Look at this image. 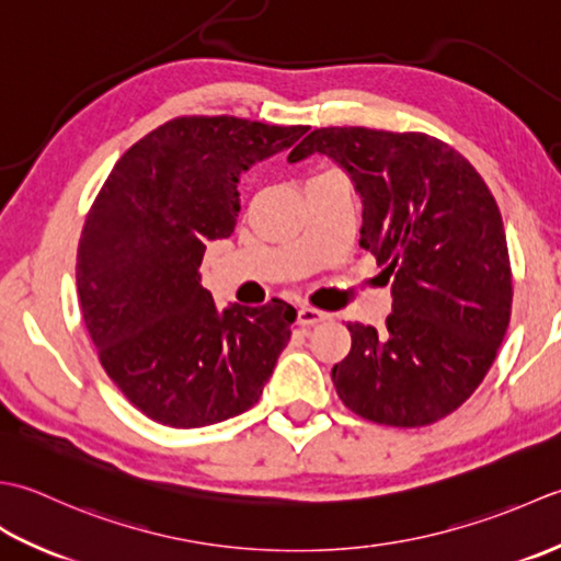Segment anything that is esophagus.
Instances as JSON below:
<instances>
[{"instance_id": "esophagus-1", "label": "esophagus", "mask_w": 561, "mask_h": 561, "mask_svg": "<svg viewBox=\"0 0 561 561\" xmlns=\"http://www.w3.org/2000/svg\"><path fill=\"white\" fill-rule=\"evenodd\" d=\"M324 319H329V314L317 310V307H302V310H297V324L300 327H314L319 322H324Z\"/></svg>"}]
</instances>
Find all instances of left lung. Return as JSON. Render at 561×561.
Masks as SVG:
<instances>
[{
  "mask_svg": "<svg viewBox=\"0 0 561 561\" xmlns=\"http://www.w3.org/2000/svg\"><path fill=\"white\" fill-rule=\"evenodd\" d=\"M327 154L363 198L360 247L392 280L385 327L351 322L336 394L373 424L419 428L462 407L506 336L513 273L499 205L448 142L426 133L317 128L288 154Z\"/></svg>",
  "mask_w": 561,
  "mask_h": 561,
  "instance_id": "1",
  "label": "left lung"
}]
</instances>
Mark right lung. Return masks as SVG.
Masks as SVG:
<instances>
[{
  "mask_svg": "<svg viewBox=\"0 0 561 561\" xmlns=\"http://www.w3.org/2000/svg\"><path fill=\"white\" fill-rule=\"evenodd\" d=\"M307 125L181 116L125 152L91 203L77 293L99 360L157 424L201 428L251 409L297 312L273 297L220 312L201 285L205 244L234 232L239 174Z\"/></svg>",
  "mask_w": 561,
  "mask_h": 561,
  "instance_id": "add662e5",
  "label": "right lung"
}]
</instances>
